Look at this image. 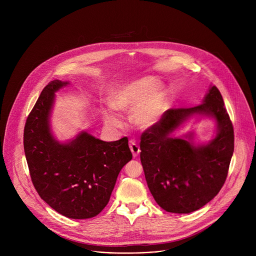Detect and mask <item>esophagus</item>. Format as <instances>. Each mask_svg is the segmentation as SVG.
I'll return each mask as SVG.
<instances>
[{"instance_id":"esophagus-1","label":"esophagus","mask_w":256,"mask_h":256,"mask_svg":"<svg viewBox=\"0 0 256 256\" xmlns=\"http://www.w3.org/2000/svg\"><path fill=\"white\" fill-rule=\"evenodd\" d=\"M130 151H132L134 157H136V156L138 155V153L140 152V147L136 144V142L134 140H130Z\"/></svg>"}]
</instances>
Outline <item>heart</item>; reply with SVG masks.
Here are the masks:
<instances>
[{"mask_svg":"<svg viewBox=\"0 0 256 256\" xmlns=\"http://www.w3.org/2000/svg\"><path fill=\"white\" fill-rule=\"evenodd\" d=\"M110 106L118 112H126L132 106L134 120L144 126L154 124L160 118L166 104L163 84L154 78H142L116 90L109 99ZM104 122L109 126H118L120 120L112 114H104Z\"/></svg>","mask_w":256,"mask_h":256,"instance_id":"1","label":"heart"}]
</instances>
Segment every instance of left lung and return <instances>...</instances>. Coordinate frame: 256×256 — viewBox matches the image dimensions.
I'll use <instances>...</instances> for the list:
<instances>
[{
	"mask_svg": "<svg viewBox=\"0 0 256 256\" xmlns=\"http://www.w3.org/2000/svg\"><path fill=\"white\" fill-rule=\"evenodd\" d=\"M214 117V139L196 148L192 135L186 139L170 134L190 115ZM140 162L148 188L166 212L190 214L210 202L223 188L234 152V130L223 97L216 86L202 104L172 108L140 136Z\"/></svg>",
	"mask_w": 256,
	"mask_h": 256,
	"instance_id": "1",
	"label": "left lung"
}]
</instances>
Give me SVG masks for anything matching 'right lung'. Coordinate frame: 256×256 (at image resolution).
Returning <instances> with one entry per match:
<instances>
[{
    "mask_svg": "<svg viewBox=\"0 0 256 256\" xmlns=\"http://www.w3.org/2000/svg\"><path fill=\"white\" fill-rule=\"evenodd\" d=\"M68 82L44 87L24 128V152L32 184L54 210L70 218H89L106 206L122 168L132 155L126 136L103 142L86 132L58 142L50 128L54 92Z\"/></svg>",
    "mask_w": 256,
    "mask_h": 256,
    "instance_id": "add662e5",
    "label": "right lung"
}]
</instances>
